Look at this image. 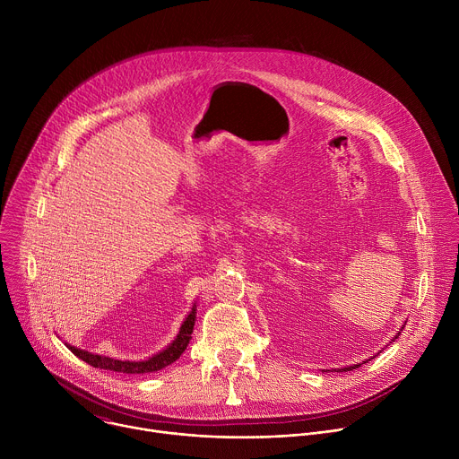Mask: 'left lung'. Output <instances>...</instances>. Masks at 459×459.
<instances>
[{
	"label": "left lung",
	"instance_id": "8db88e82",
	"mask_svg": "<svg viewBox=\"0 0 459 459\" xmlns=\"http://www.w3.org/2000/svg\"><path fill=\"white\" fill-rule=\"evenodd\" d=\"M394 340H398V336H396ZM394 340H392V342H394ZM370 359H372V358H370ZM358 367H361V363H359V365H352V367H345V368H340V370H342V372H343V370L347 372V370H352V368H358Z\"/></svg>",
	"mask_w": 459,
	"mask_h": 459
}]
</instances>
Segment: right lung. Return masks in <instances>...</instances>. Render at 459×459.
Returning a JSON list of instances; mask_svg holds the SVG:
<instances>
[{
  "label": "right lung",
  "mask_w": 459,
  "mask_h": 459,
  "mask_svg": "<svg viewBox=\"0 0 459 459\" xmlns=\"http://www.w3.org/2000/svg\"><path fill=\"white\" fill-rule=\"evenodd\" d=\"M194 323H195V305L192 307V310L188 312V316L185 317V321L179 326V333L176 336V340L161 352L154 354L152 358L145 359V361H121V359H114L108 356H100V354H92L87 351H82L78 347H73L69 343L67 349L78 356L80 359H83L85 363L92 365L94 368H105V370H112V372H123V374H145V372H156L165 368L167 365L174 363L186 349L188 342L192 340V331H194Z\"/></svg>",
  "instance_id": "right-lung-1"
}]
</instances>
